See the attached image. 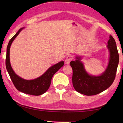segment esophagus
Here are the masks:
<instances>
[{
    "label": "esophagus",
    "mask_w": 123,
    "mask_h": 123,
    "mask_svg": "<svg viewBox=\"0 0 123 123\" xmlns=\"http://www.w3.org/2000/svg\"><path fill=\"white\" fill-rule=\"evenodd\" d=\"M73 59V57L71 55H68L66 57V60H65V62L66 64H69L70 63V62L72 61Z\"/></svg>",
    "instance_id": "obj_1"
}]
</instances>
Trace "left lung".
<instances>
[{"label": "left lung", "mask_w": 123, "mask_h": 123, "mask_svg": "<svg viewBox=\"0 0 123 123\" xmlns=\"http://www.w3.org/2000/svg\"><path fill=\"white\" fill-rule=\"evenodd\" d=\"M107 43L110 53L109 63L105 72L101 75L91 76L87 74L78 57H76V61L70 62L73 85L79 93L88 96L96 95L107 89L113 82L119 63V54L115 40L111 35Z\"/></svg>", "instance_id": "left-lung-1"}]
</instances>
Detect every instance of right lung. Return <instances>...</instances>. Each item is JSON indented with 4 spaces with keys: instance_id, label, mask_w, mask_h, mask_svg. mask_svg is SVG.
I'll return each instance as SVG.
<instances>
[{
    "instance_id": "right-lung-1",
    "label": "right lung",
    "mask_w": 123,
    "mask_h": 123,
    "mask_svg": "<svg viewBox=\"0 0 123 123\" xmlns=\"http://www.w3.org/2000/svg\"><path fill=\"white\" fill-rule=\"evenodd\" d=\"M23 29H19L18 32L10 39L7 47L6 67L12 82L17 89L25 94L40 95L46 92L51 84V79L55 73L64 65V62L61 61L50 67L42 75L32 80H26L20 78L12 69L10 62V48L12 42Z\"/></svg>"
}]
</instances>
